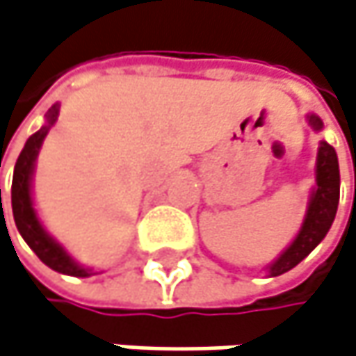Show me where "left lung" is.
<instances>
[{
  "mask_svg": "<svg viewBox=\"0 0 356 356\" xmlns=\"http://www.w3.org/2000/svg\"><path fill=\"white\" fill-rule=\"evenodd\" d=\"M307 122L314 131H322V118L316 114H307ZM340 199V170H338V157L330 143L320 141L318 159H316V188L312 191V197L307 202V211L301 223L299 234L291 245L273 262L266 266L268 277H279L283 273L297 266L316 245L320 244L336 217Z\"/></svg>",
  "mask_w": 356,
  "mask_h": 356,
  "instance_id": "8db88e82",
  "label": "left lung"
}]
</instances>
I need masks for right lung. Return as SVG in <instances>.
Returning <instances> with one entry per match:
<instances>
[{"mask_svg": "<svg viewBox=\"0 0 356 356\" xmlns=\"http://www.w3.org/2000/svg\"><path fill=\"white\" fill-rule=\"evenodd\" d=\"M57 116H59V104H53L49 108V112L44 114L47 122L34 135L28 137L22 154L16 161L14 180H12L14 221H16V227H18L20 236L24 238V242L32 248V252L49 268H53V270H57L61 275H69V277H92V275H96L92 268H86V266L77 264L67 254L65 248L47 234V229L42 227V223H40V219H38V215L34 211V204H32V174H34L36 156L40 152V145H42L44 137H47V133L57 122Z\"/></svg>", "mask_w": 356, "mask_h": 356, "instance_id": "obj_1", "label": "right lung"}]
</instances>
